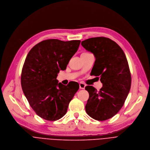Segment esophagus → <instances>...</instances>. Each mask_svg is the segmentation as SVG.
Listing matches in <instances>:
<instances>
[{
	"mask_svg": "<svg viewBox=\"0 0 150 150\" xmlns=\"http://www.w3.org/2000/svg\"><path fill=\"white\" fill-rule=\"evenodd\" d=\"M79 86H80V88H81V89H84L85 87H86V84L83 83H80L79 84Z\"/></svg>",
	"mask_w": 150,
	"mask_h": 150,
	"instance_id": "esophagus-1",
	"label": "esophagus"
}]
</instances>
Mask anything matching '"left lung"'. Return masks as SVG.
<instances>
[{"instance_id":"8db88e82","label":"left lung","mask_w":150,"mask_h":150,"mask_svg":"<svg viewBox=\"0 0 150 150\" xmlns=\"http://www.w3.org/2000/svg\"><path fill=\"white\" fill-rule=\"evenodd\" d=\"M81 44L94 54L92 75L99 76L103 84L98 92L92 86H86L89 94L86 111L95 120L105 121L120 110L129 92L131 76L127 59L122 48L108 38H91Z\"/></svg>"}]
</instances>
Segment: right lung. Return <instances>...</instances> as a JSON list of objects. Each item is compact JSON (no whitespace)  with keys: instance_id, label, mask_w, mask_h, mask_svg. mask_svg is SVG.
<instances>
[{"instance_id":"add662e5","label":"right lung","mask_w":150,"mask_h":150,"mask_svg":"<svg viewBox=\"0 0 150 150\" xmlns=\"http://www.w3.org/2000/svg\"><path fill=\"white\" fill-rule=\"evenodd\" d=\"M80 40H44L28 52L21 73V86L29 105L41 118L57 121L66 113L70 102L79 88L58 83L59 70L66 69L77 51Z\"/></svg>"}]
</instances>
